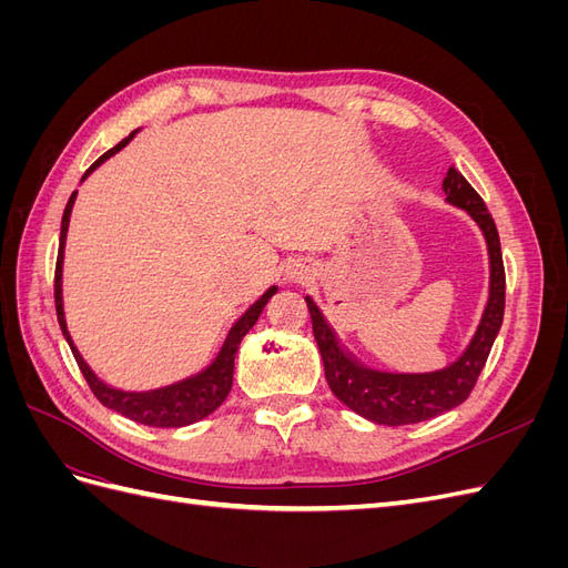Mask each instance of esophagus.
Returning a JSON list of instances; mask_svg holds the SVG:
<instances>
[{
	"label": "esophagus",
	"instance_id": "esophagus-1",
	"mask_svg": "<svg viewBox=\"0 0 568 568\" xmlns=\"http://www.w3.org/2000/svg\"><path fill=\"white\" fill-rule=\"evenodd\" d=\"M288 280L291 282H303V280H307V274H311V270H307L305 265H301V263H296V265H288Z\"/></svg>",
	"mask_w": 568,
	"mask_h": 568
}]
</instances>
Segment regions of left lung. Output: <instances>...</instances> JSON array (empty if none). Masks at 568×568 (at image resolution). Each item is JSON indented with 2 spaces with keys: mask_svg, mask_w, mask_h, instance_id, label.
Returning a JSON list of instances; mask_svg holds the SVG:
<instances>
[{
  "mask_svg": "<svg viewBox=\"0 0 568 568\" xmlns=\"http://www.w3.org/2000/svg\"><path fill=\"white\" fill-rule=\"evenodd\" d=\"M448 203L467 211L480 227L490 255V294L478 329L455 363L438 372L426 374H390L369 369L341 346L334 329L322 317L320 307L311 296H305L307 311L313 317V334L324 363V376L336 398L374 424L403 426L434 419L469 398L484 369L497 332L505 315V265L500 251V236L488 213L484 199L464 180L459 170L450 168L443 180Z\"/></svg>",
  "mask_w": 568,
  "mask_h": 568,
  "instance_id": "left-lung-1",
  "label": "left lung"
}]
</instances>
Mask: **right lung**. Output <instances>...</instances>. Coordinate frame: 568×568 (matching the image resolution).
<instances>
[{
  "label": "right lung",
  "instance_id": "add662e5",
  "mask_svg": "<svg viewBox=\"0 0 568 568\" xmlns=\"http://www.w3.org/2000/svg\"><path fill=\"white\" fill-rule=\"evenodd\" d=\"M134 136V132L128 136V140L120 142L118 146H113L111 151H106L104 156L97 159L84 178H88L97 165L104 163L113 153H118L123 149L130 140ZM82 178V180H84ZM75 194H71L65 203V211H63V220H61V239H59V257H57V272H54V303H57V317L61 324V332L68 341V346L73 351L75 363L84 376V382L90 384L92 393L97 395V400L101 405H106L109 409L120 412V415L132 419V422H140L146 426H159V428H178V426H189L194 424L203 417H209L211 412H215L232 390V376H234V357L239 351V343L248 334L251 326L261 317L263 307L267 305V301L277 294V286H270L265 294L257 298L248 311L234 322V326L230 329L225 343H222V348L217 353V357L213 363L205 367L203 372L189 376L184 382L178 384H170L165 388H156V390H144V393H128V390H118L106 386L104 382L99 379V376L88 367L84 363L82 355L78 353V348L73 346L71 334H68V326H65V317H63V296H61V272H63V246H65V232H68V222H71V211H73V203H75Z\"/></svg>",
  "mask_w": 568,
  "mask_h": 568
}]
</instances>
